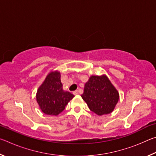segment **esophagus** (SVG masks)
Here are the masks:
<instances>
[{
	"label": "esophagus",
	"instance_id": "esophagus-1",
	"mask_svg": "<svg viewBox=\"0 0 156 156\" xmlns=\"http://www.w3.org/2000/svg\"><path fill=\"white\" fill-rule=\"evenodd\" d=\"M73 95H77V94H78V91H74L73 92Z\"/></svg>",
	"mask_w": 156,
	"mask_h": 156
}]
</instances>
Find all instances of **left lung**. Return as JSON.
I'll use <instances>...</instances> for the list:
<instances>
[{
  "mask_svg": "<svg viewBox=\"0 0 156 156\" xmlns=\"http://www.w3.org/2000/svg\"><path fill=\"white\" fill-rule=\"evenodd\" d=\"M81 97L89 109L98 115L109 114L119 100V93L107 76H91Z\"/></svg>",
  "mask_w": 156,
  "mask_h": 156,
  "instance_id": "1",
  "label": "left lung"
}]
</instances>
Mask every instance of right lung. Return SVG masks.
<instances>
[{
	"mask_svg": "<svg viewBox=\"0 0 156 156\" xmlns=\"http://www.w3.org/2000/svg\"><path fill=\"white\" fill-rule=\"evenodd\" d=\"M74 96L64 91L58 70L50 72L36 93V101L44 114L58 115L65 109L66 105Z\"/></svg>",
	"mask_w": 156,
	"mask_h": 156,
	"instance_id": "right-lung-1",
	"label": "right lung"
}]
</instances>
